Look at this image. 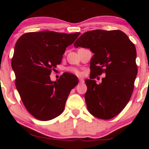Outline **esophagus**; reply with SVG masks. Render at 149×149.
<instances>
[{"label": "esophagus", "mask_w": 149, "mask_h": 149, "mask_svg": "<svg viewBox=\"0 0 149 149\" xmlns=\"http://www.w3.org/2000/svg\"><path fill=\"white\" fill-rule=\"evenodd\" d=\"M79 82H80V83H83V78H79Z\"/></svg>", "instance_id": "1"}]
</instances>
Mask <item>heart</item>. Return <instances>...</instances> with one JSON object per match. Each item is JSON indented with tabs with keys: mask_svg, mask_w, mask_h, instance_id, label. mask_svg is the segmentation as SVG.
<instances>
[{
	"mask_svg": "<svg viewBox=\"0 0 149 149\" xmlns=\"http://www.w3.org/2000/svg\"><path fill=\"white\" fill-rule=\"evenodd\" d=\"M68 71H71V72H72V73H76V74H79V71H78L77 69H74V68H69V69H68Z\"/></svg>",
	"mask_w": 149,
	"mask_h": 149,
	"instance_id": "b5f03b06",
	"label": "heart"
}]
</instances>
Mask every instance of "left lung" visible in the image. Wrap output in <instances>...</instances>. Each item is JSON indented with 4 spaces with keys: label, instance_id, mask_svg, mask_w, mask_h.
I'll list each match as a JSON object with an SVG mask.
<instances>
[{
    "label": "left lung",
    "instance_id": "obj_1",
    "mask_svg": "<svg viewBox=\"0 0 149 149\" xmlns=\"http://www.w3.org/2000/svg\"><path fill=\"white\" fill-rule=\"evenodd\" d=\"M74 46L94 53L90 60L91 79L106 73L100 84L95 80H85L89 112L100 119L115 117L127 105L134 89L137 74L134 45L122 31L97 29L80 36Z\"/></svg>",
    "mask_w": 149,
    "mask_h": 149
}]
</instances>
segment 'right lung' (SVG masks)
Instances as JSON below:
<instances>
[{
  "label": "right lung",
  "instance_id": "right-lung-1",
  "mask_svg": "<svg viewBox=\"0 0 149 149\" xmlns=\"http://www.w3.org/2000/svg\"><path fill=\"white\" fill-rule=\"evenodd\" d=\"M79 35L78 32H29L21 36L15 44L12 59L15 85L26 109L36 118L49 120L64 111L78 79L72 73H64L52 81L49 75L61 64L66 47Z\"/></svg>",
  "mask_w": 149,
  "mask_h": 149
}]
</instances>
